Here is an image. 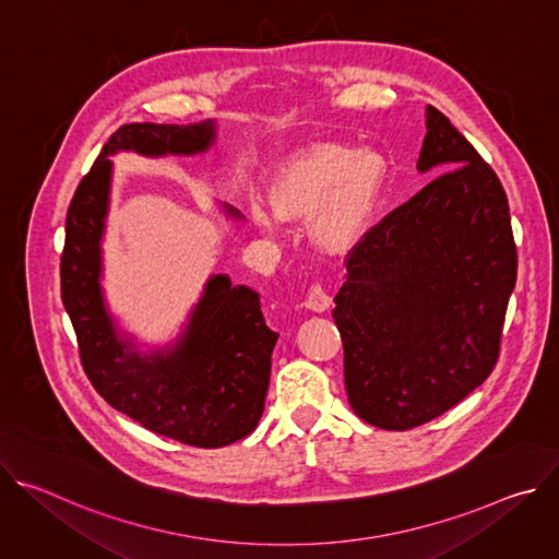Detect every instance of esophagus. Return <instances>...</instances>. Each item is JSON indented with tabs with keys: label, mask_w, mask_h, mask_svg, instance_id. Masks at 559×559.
<instances>
[{
	"label": "esophagus",
	"mask_w": 559,
	"mask_h": 559,
	"mask_svg": "<svg viewBox=\"0 0 559 559\" xmlns=\"http://www.w3.org/2000/svg\"><path fill=\"white\" fill-rule=\"evenodd\" d=\"M332 305V296L328 294V289L323 287V283H311V287L307 289V296H305V307L313 309V311H325L330 309Z\"/></svg>",
	"instance_id": "34e87169"
}]
</instances>
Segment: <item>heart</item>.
Here are the masks:
<instances>
[{"mask_svg": "<svg viewBox=\"0 0 559 559\" xmlns=\"http://www.w3.org/2000/svg\"><path fill=\"white\" fill-rule=\"evenodd\" d=\"M386 179L382 154L352 145L323 143L294 156L276 190V212L259 210V221L274 229L281 218H309L316 243L328 252L349 250L376 210Z\"/></svg>", "mask_w": 559, "mask_h": 559, "instance_id": "heart-1", "label": "heart"}]
</instances>
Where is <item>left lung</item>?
Here are the masks:
<instances>
[{"label": "left lung", "instance_id": "left-lung-1", "mask_svg": "<svg viewBox=\"0 0 559 559\" xmlns=\"http://www.w3.org/2000/svg\"><path fill=\"white\" fill-rule=\"evenodd\" d=\"M445 173L347 252L334 323L352 409L407 431L455 407L500 356L518 248L496 170L433 106L418 170Z\"/></svg>", "mask_w": 559, "mask_h": 559}]
</instances>
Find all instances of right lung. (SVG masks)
<instances>
[{
    "label": "right lung",
    "instance_id": "add662e5",
    "mask_svg": "<svg viewBox=\"0 0 559 559\" xmlns=\"http://www.w3.org/2000/svg\"><path fill=\"white\" fill-rule=\"evenodd\" d=\"M212 139V121L121 126L74 190L59 267L79 358L97 393L141 427L201 449L246 438L263 416L278 334L265 325L259 294L243 285L231 287L227 276L210 278L177 347L139 356L119 338L104 307L99 241L108 212L110 154H197Z\"/></svg>",
    "mask_w": 559,
    "mask_h": 559
}]
</instances>
